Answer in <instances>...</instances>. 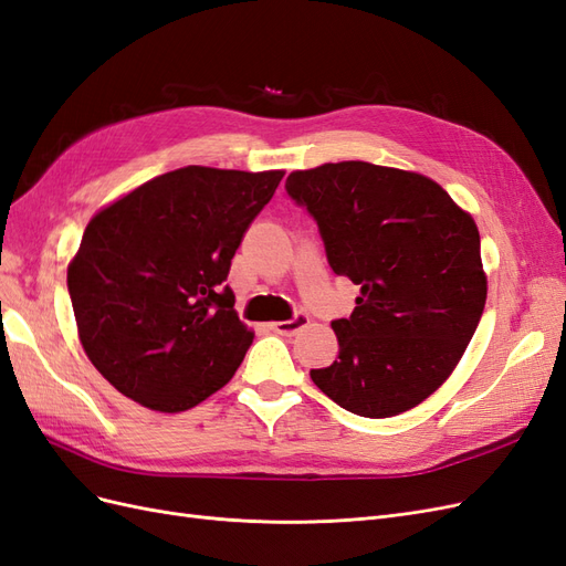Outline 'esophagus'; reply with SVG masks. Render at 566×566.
Returning a JSON list of instances; mask_svg holds the SVG:
<instances>
[{
    "mask_svg": "<svg viewBox=\"0 0 566 566\" xmlns=\"http://www.w3.org/2000/svg\"><path fill=\"white\" fill-rule=\"evenodd\" d=\"M306 325H310V316L302 314V312H297L293 318L271 323V328L276 331L279 335H295V333H300L302 328H306Z\"/></svg>",
    "mask_w": 566,
    "mask_h": 566,
    "instance_id": "1",
    "label": "esophagus"
}]
</instances>
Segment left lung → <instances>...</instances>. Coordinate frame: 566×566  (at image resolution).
I'll list each match as a JSON object with an SVG mask.
<instances>
[{"mask_svg":"<svg viewBox=\"0 0 566 566\" xmlns=\"http://www.w3.org/2000/svg\"><path fill=\"white\" fill-rule=\"evenodd\" d=\"M287 196L316 221L331 269L361 287L335 318L339 354L314 385L349 413L389 418L449 378L486 304L474 219L416 172L361 160L293 172Z\"/></svg>","mask_w":566,"mask_h":566,"instance_id":"8db88e82","label":"left lung"}]
</instances>
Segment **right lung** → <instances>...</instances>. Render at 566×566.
I'll list each match as a JSON object with an SVG mask.
<instances>
[{"label": "right lung", "instance_id": "1", "mask_svg": "<svg viewBox=\"0 0 566 566\" xmlns=\"http://www.w3.org/2000/svg\"><path fill=\"white\" fill-rule=\"evenodd\" d=\"M281 179L188 165L90 221L67 293L84 352L117 391L179 413L233 378L254 335L224 281Z\"/></svg>", "mask_w": 566, "mask_h": 566}]
</instances>
